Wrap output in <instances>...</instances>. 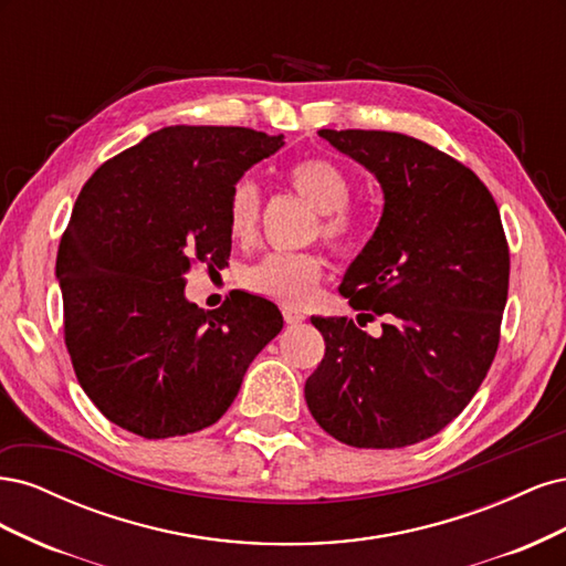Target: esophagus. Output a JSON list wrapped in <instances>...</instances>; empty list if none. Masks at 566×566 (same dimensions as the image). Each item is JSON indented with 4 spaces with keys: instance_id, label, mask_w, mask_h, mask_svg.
<instances>
[{
    "instance_id": "obj_1",
    "label": "esophagus",
    "mask_w": 566,
    "mask_h": 566,
    "mask_svg": "<svg viewBox=\"0 0 566 566\" xmlns=\"http://www.w3.org/2000/svg\"><path fill=\"white\" fill-rule=\"evenodd\" d=\"M283 318H285L287 325H297V323H302L306 316H304L300 310H295V306H283Z\"/></svg>"
}]
</instances>
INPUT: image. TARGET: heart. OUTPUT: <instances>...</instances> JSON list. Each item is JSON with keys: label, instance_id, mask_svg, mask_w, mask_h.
Listing matches in <instances>:
<instances>
[{"label": "heart", "instance_id": "b5f03b06", "mask_svg": "<svg viewBox=\"0 0 566 566\" xmlns=\"http://www.w3.org/2000/svg\"><path fill=\"white\" fill-rule=\"evenodd\" d=\"M293 191L318 212L314 233L335 252H349L361 241V219L349 208L352 181L345 169L325 158H306L285 172ZM262 217V188L252 177L231 186L227 202L229 231L248 243L256 235ZM323 279V256L316 252H271L243 271V285L254 295L283 304H302L314 295Z\"/></svg>", "mask_w": 566, "mask_h": 566}]
</instances>
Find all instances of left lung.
<instances>
[{
    "instance_id": "obj_1",
    "label": "left lung",
    "mask_w": 566,
    "mask_h": 566,
    "mask_svg": "<svg viewBox=\"0 0 566 566\" xmlns=\"http://www.w3.org/2000/svg\"><path fill=\"white\" fill-rule=\"evenodd\" d=\"M368 167L385 212L339 293L347 316L312 318L325 339L304 399L325 432L356 449H401L462 413L501 342L510 248L499 205L470 167L399 132L321 129Z\"/></svg>"
}]
</instances>
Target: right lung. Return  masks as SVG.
Returning a JSON list of instances; mask_svg holds the SVG:
<instances>
[{
  "label": "right lung",
  "mask_w": 566,
  "mask_h": 566,
  "mask_svg": "<svg viewBox=\"0 0 566 566\" xmlns=\"http://www.w3.org/2000/svg\"><path fill=\"white\" fill-rule=\"evenodd\" d=\"M281 146L250 127H165L82 186L56 256L63 339L80 387L123 430L214 424L281 333L264 297L233 290L212 312L184 297L188 271L229 260L231 186Z\"/></svg>",
  "instance_id": "add662e5"
}]
</instances>
